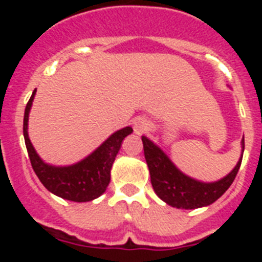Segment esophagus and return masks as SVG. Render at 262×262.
<instances>
[{"mask_svg": "<svg viewBox=\"0 0 262 262\" xmlns=\"http://www.w3.org/2000/svg\"><path fill=\"white\" fill-rule=\"evenodd\" d=\"M148 129H149V123H148V120L144 119V118H136L134 120V131L138 135H143L144 133H147Z\"/></svg>", "mask_w": 262, "mask_h": 262, "instance_id": "esophagus-1", "label": "esophagus"}]
</instances>
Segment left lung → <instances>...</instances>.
<instances>
[{
  "label": "left lung",
  "instance_id": "obj_1",
  "mask_svg": "<svg viewBox=\"0 0 262 262\" xmlns=\"http://www.w3.org/2000/svg\"><path fill=\"white\" fill-rule=\"evenodd\" d=\"M144 156L147 161L152 187L160 200L176 209L194 210L205 207L221 198L235 180L242 164L244 138L242 139V156L226 177L215 182H202L182 173L165 152L152 140L143 136Z\"/></svg>",
  "mask_w": 262,
  "mask_h": 262
}]
</instances>
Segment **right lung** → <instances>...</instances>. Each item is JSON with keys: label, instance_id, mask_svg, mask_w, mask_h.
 I'll use <instances>...</instances> for the list:
<instances>
[{"label": "right lung", "instance_id": "right-lung-1", "mask_svg": "<svg viewBox=\"0 0 262 262\" xmlns=\"http://www.w3.org/2000/svg\"><path fill=\"white\" fill-rule=\"evenodd\" d=\"M36 89L27 102L23 118V136L29 152L32 169L48 191L62 200L73 202H89L106 191L110 184V170L115 157L122 147V142L133 133L131 127L118 129L108 136L102 144L94 149L89 156L72 165L56 166L47 164L36 154L29 138V114Z\"/></svg>", "mask_w": 262, "mask_h": 262}]
</instances>
